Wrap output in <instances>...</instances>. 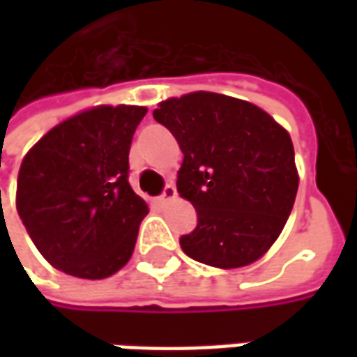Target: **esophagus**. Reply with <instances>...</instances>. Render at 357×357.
<instances>
[{
    "instance_id": "esophagus-1",
    "label": "esophagus",
    "mask_w": 357,
    "mask_h": 357,
    "mask_svg": "<svg viewBox=\"0 0 357 357\" xmlns=\"http://www.w3.org/2000/svg\"><path fill=\"white\" fill-rule=\"evenodd\" d=\"M176 197H178V191H176V187L172 185V183H168V185L164 187L162 195L158 197V201H160V202H170V201H174Z\"/></svg>"
}]
</instances>
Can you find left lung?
<instances>
[{
  "instance_id": "left-lung-1",
  "label": "left lung",
  "mask_w": 357,
  "mask_h": 357,
  "mask_svg": "<svg viewBox=\"0 0 357 357\" xmlns=\"http://www.w3.org/2000/svg\"><path fill=\"white\" fill-rule=\"evenodd\" d=\"M153 116L178 139V191L197 210V227L179 237L183 252L222 269L258 260L298 191L291 135L252 102L210 91L162 101Z\"/></svg>"
}]
</instances>
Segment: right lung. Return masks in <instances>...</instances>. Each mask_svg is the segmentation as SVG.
<instances>
[{
    "mask_svg": "<svg viewBox=\"0 0 357 357\" xmlns=\"http://www.w3.org/2000/svg\"><path fill=\"white\" fill-rule=\"evenodd\" d=\"M145 114V107H95L55 126L24 156L17 210L53 268L105 279L132 258L149 208L128 183V155Z\"/></svg>",
    "mask_w": 357,
    "mask_h": 357,
    "instance_id": "1",
    "label": "right lung"
}]
</instances>
